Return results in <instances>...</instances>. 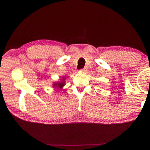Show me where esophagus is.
I'll return each mask as SVG.
<instances>
[{
    "label": "esophagus",
    "mask_w": 150,
    "mask_h": 150,
    "mask_svg": "<svg viewBox=\"0 0 150 150\" xmlns=\"http://www.w3.org/2000/svg\"><path fill=\"white\" fill-rule=\"evenodd\" d=\"M88 68L87 67H85L84 68H83L82 69H81V71H83V72H86L87 71Z\"/></svg>",
    "instance_id": "1"
}]
</instances>
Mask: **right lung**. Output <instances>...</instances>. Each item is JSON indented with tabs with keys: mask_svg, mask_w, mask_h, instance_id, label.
<instances>
[{
	"mask_svg": "<svg viewBox=\"0 0 150 150\" xmlns=\"http://www.w3.org/2000/svg\"><path fill=\"white\" fill-rule=\"evenodd\" d=\"M65 78L63 77V79L61 80V81H59V82H55L54 84H53V87H55V88H63V86L65 85Z\"/></svg>",
	"mask_w": 150,
	"mask_h": 150,
	"instance_id": "obj_1",
	"label": "right lung"
}]
</instances>
